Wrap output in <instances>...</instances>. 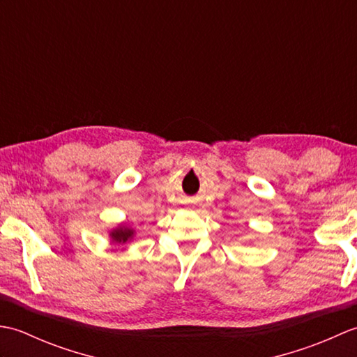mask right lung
I'll return each instance as SVG.
<instances>
[{
  "instance_id": "obj_1",
  "label": "right lung",
  "mask_w": 357,
  "mask_h": 357,
  "mask_svg": "<svg viewBox=\"0 0 357 357\" xmlns=\"http://www.w3.org/2000/svg\"><path fill=\"white\" fill-rule=\"evenodd\" d=\"M133 236V230H128V229H118V230H113L112 231V238L115 242H118V244H124V242H127L128 239H132Z\"/></svg>"
}]
</instances>
